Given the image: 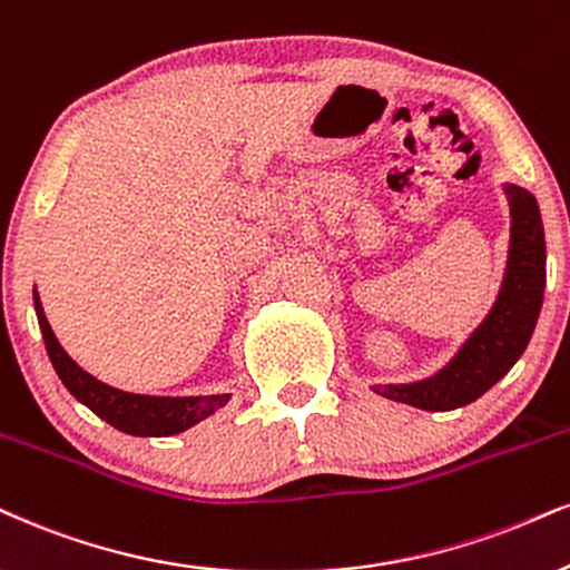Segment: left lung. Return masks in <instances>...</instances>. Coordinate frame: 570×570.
<instances>
[{"label":"left lung","instance_id":"1","mask_svg":"<svg viewBox=\"0 0 570 570\" xmlns=\"http://www.w3.org/2000/svg\"><path fill=\"white\" fill-rule=\"evenodd\" d=\"M504 195L510 203L508 269L487 320L444 370L417 383L372 385L375 393L428 412L456 410L483 396L521 360L542 312L547 248L537 198L518 185H504Z\"/></svg>","mask_w":570,"mask_h":570}]
</instances>
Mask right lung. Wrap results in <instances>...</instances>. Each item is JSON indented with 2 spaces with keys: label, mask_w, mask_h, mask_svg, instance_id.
<instances>
[{
  "label": "right lung",
  "mask_w": 570,
  "mask_h": 570,
  "mask_svg": "<svg viewBox=\"0 0 570 570\" xmlns=\"http://www.w3.org/2000/svg\"><path fill=\"white\" fill-rule=\"evenodd\" d=\"M33 306H37L49 362H52L62 385L83 406H89L97 417H102L105 423L118 428V431L129 435H174L200 423V420H206L208 414L222 410L229 402V393H214V396H145V393L118 391L114 385L97 381L95 375L83 372L79 364L70 360L60 341L55 338L37 291H33Z\"/></svg>",
  "instance_id": "right-lung-1"
}]
</instances>
